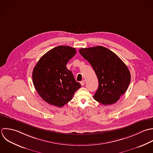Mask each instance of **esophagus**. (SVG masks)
<instances>
[{"label": "esophagus", "mask_w": 153, "mask_h": 153, "mask_svg": "<svg viewBox=\"0 0 153 153\" xmlns=\"http://www.w3.org/2000/svg\"><path fill=\"white\" fill-rule=\"evenodd\" d=\"M85 81L83 80L81 81V82H80V84H81V85H82V86H84V85H85Z\"/></svg>", "instance_id": "34e87169"}]
</instances>
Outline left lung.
Segmentation results:
<instances>
[{"label":"left lung","mask_w":153,"mask_h":153,"mask_svg":"<svg viewBox=\"0 0 153 153\" xmlns=\"http://www.w3.org/2000/svg\"><path fill=\"white\" fill-rule=\"evenodd\" d=\"M81 55L94 70L99 82L94 98L103 105L116 102L131 82V73L122 60L110 49L95 46L79 49Z\"/></svg>","instance_id":"8db88e82"}]
</instances>
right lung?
Segmentation results:
<instances>
[{
	"label": "right lung",
	"mask_w": 153,
	"mask_h": 153,
	"mask_svg": "<svg viewBox=\"0 0 153 153\" xmlns=\"http://www.w3.org/2000/svg\"><path fill=\"white\" fill-rule=\"evenodd\" d=\"M76 53L74 48L56 46L43 55L34 67L33 85L40 97L48 104L62 107L72 100L81 87L66 67Z\"/></svg>",
	"instance_id": "obj_1"
}]
</instances>
